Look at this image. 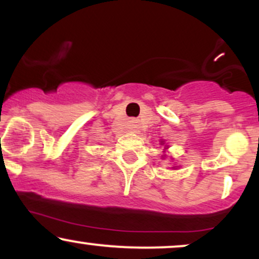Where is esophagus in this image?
Returning <instances> with one entry per match:
<instances>
[{
  "instance_id": "obj_1",
  "label": "esophagus",
  "mask_w": 259,
  "mask_h": 259,
  "mask_svg": "<svg viewBox=\"0 0 259 259\" xmlns=\"http://www.w3.org/2000/svg\"><path fill=\"white\" fill-rule=\"evenodd\" d=\"M136 123H138V121H136V120H132V127L138 126V124H136Z\"/></svg>"
}]
</instances>
